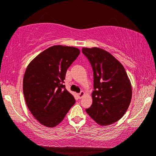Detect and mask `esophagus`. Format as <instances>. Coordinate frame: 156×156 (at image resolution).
Returning <instances> with one entry per match:
<instances>
[{
	"label": "esophagus",
	"instance_id": "1",
	"mask_svg": "<svg viewBox=\"0 0 156 156\" xmlns=\"http://www.w3.org/2000/svg\"><path fill=\"white\" fill-rule=\"evenodd\" d=\"M83 95H84V92H83V91H81V92L78 94L79 98H80V99H81V98L83 96Z\"/></svg>",
	"mask_w": 156,
	"mask_h": 156
}]
</instances>
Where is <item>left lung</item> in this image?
<instances>
[{
	"mask_svg": "<svg viewBox=\"0 0 156 156\" xmlns=\"http://www.w3.org/2000/svg\"><path fill=\"white\" fill-rule=\"evenodd\" d=\"M93 71V103L86 112L100 126L119 121L128 109L132 88L123 66L111 54L98 47L82 48Z\"/></svg>",
	"mask_w": 156,
	"mask_h": 156,
	"instance_id": "1",
	"label": "left lung"
}]
</instances>
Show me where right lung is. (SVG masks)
<instances>
[{
	"label": "right lung",
	"instance_id": "obj_1",
	"mask_svg": "<svg viewBox=\"0 0 156 156\" xmlns=\"http://www.w3.org/2000/svg\"><path fill=\"white\" fill-rule=\"evenodd\" d=\"M80 53L77 48L55 45L40 53L26 68L23 80L26 103L42 125L57 126L75 103L63 83L67 70Z\"/></svg>",
	"mask_w": 156,
	"mask_h": 156
}]
</instances>
